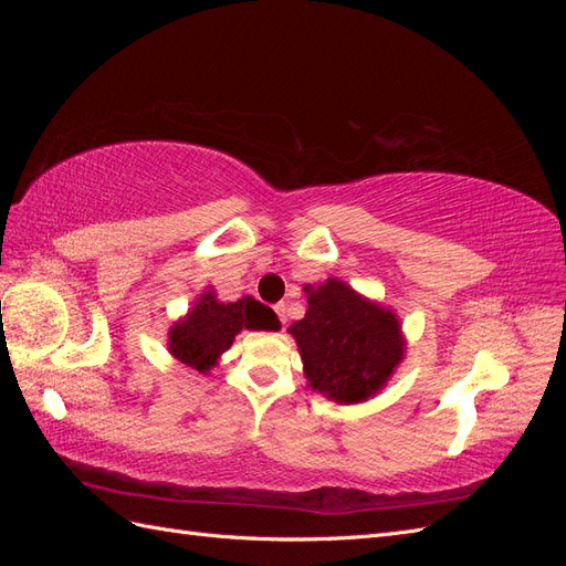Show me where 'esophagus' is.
<instances>
[{"label":"esophagus","instance_id":"obj_1","mask_svg":"<svg viewBox=\"0 0 566 566\" xmlns=\"http://www.w3.org/2000/svg\"><path fill=\"white\" fill-rule=\"evenodd\" d=\"M273 310H276V314H279L281 323L285 325V321H287V306H285V304H276V306H273Z\"/></svg>","mask_w":566,"mask_h":566}]
</instances>
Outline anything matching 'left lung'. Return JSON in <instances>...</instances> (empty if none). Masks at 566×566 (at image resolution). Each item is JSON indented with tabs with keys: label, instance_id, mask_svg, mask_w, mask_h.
I'll use <instances>...</instances> for the list:
<instances>
[{
	"label": "left lung",
	"instance_id": "1",
	"mask_svg": "<svg viewBox=\"0 0 566 566\" xmlns=\"http://www.w3.org/2000/svg\"><path fill=\"white\" fill-rule=\"evenodd\" d=\"M306 314L290 325L310 387L337 403H361L382 389L403 358L401 323L391 310L328 279L304 285Z\"/></svg>",
	"mask_w": 566,
	"mask_h": 566
}]
</instances>
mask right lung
<instances>
[{
	"label": "right lung",
	"mask_w": 566,
	"mask_h": 566,
	"mask_svg": "<svg viewBox=\"0 0 566 566\" xmlns=\"http://www.w3.org/2000/svg\"><path fill=\"white\" fill-rule=\"evenodd\" d=\"M248 331H279L281 321L271 306L243 297L238 302H219L212 290L202 293L196 306L169 331V354L177 361L208 373L217 366V358L224 354L233 337Z\"/></svg>",
	"instance_id": "1"
}]
</instances>
